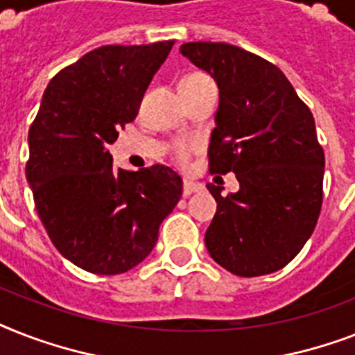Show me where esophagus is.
<instances>
[{
  "label": "esophagus",
  "instance_id": "esophagus-1",
  "mask_svg": "<svg viewBox=\"0 0 355 355\" xmlns=\"http://www.w3.org/2000/svg\"><path fill=\"white\" fill-rule=\"evenodd\" d=\"M200 189H202V186H200L199 182H193V180H188V178L184 180V188H182L184 195L197 193V191H200Z\"/></svg>",
  "mask_w": 355,
  "mask_h": 355
}]
</instances>
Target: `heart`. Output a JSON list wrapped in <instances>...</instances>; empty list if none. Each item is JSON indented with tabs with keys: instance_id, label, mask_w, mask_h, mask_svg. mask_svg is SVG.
I'll use <instances>...</instances> for the list:
<instances>
[{
	"instance_id": "obj_1",
	"label": "heart",
	"mask_w": 355,
	"mask_h": 355,
	"mask_svg": "<svg viewBox=\"0 0 355 355\" xmlns=\"http://www.w3.org/2000/svg\"><path fill=\"white\" fill-rule=\"evenodd\" d=\"M205 79H208V77H206V75H202V73H191V75H188V77H184L182 80H205ZM186 156H188V147H180V149H178V158H180V160H186Z\"/></svg>"
}]
</instances>
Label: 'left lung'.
<instances>
[{
    "label": "left lung",
    "mask_w": 355,
    "mask_h": 355,
    "mask_svg": "<svg viewBox=\"0 0 355 355\" xmlns=\"http://www.w3.org/2000/svg\"><path fill=\"white\" fill-rule=\"evenodd\" d=\"M180 53L219 88L210 171L234 173L239 182L227 197L206 184L217 202L206 248L232 275L280 270L313 234L322 205L324 153L313 114L258 55L223 42H188Z\"/></svg>",
    "instance_id": "1"
}]
</instances>
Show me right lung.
I'll use <instances>...</instances> for the list:
<instances>
[{
  "mask_svg": "<svg viewBox=\"0 0 355 355\" xmlns=\"http://www.w3.org/2000/svg\"><path fill=\"white\" fill-rule=\"evenodd\" d=\"M173 44L86 53L53 77L29 128L25 175L38 217L58 252L94 275L141 263L182 197V178L169 167L125 171L108 153Z\"/></svg>",
  "mask_w": 355,
  "mask_h": 355,
  "instance_id": "right-lung-1",
  "label": "right lung"
}]
</instances>
